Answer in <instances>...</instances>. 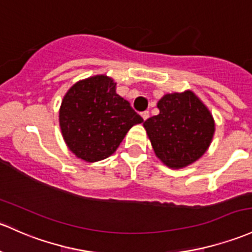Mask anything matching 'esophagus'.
<instances>
[{"label":"esophagus","instance_id":"esophagus-1","mask_svg":"<svg viewBox=\"0 0 252 252\" xmlns=\"http://www.w3.org/2000/svg\"><path fill=\"white\" fill-rule=\"evenodd\" d=\"M141 117L144 118V121H146V119L150 117V112H148V111H144V112H141Z\"/></svg>","mask_w":252,"mask_h":252}]
</instances>
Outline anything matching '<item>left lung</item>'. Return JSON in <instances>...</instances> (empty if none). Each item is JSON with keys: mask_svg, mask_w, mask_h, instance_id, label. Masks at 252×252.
<instances>
[{"mask_svg": "<svg viewBox=\"0 0 252 252\" xmlns=\"http://www.w3.org/2000/svg\"><path fill=\"white\" fill-rule=\"evenodd\" d=\"M157 106L159 113L144 122L156 156L174 169L199 159L215 131L206 106L189 91L164 95Z\"/></svg>", "mask_w": 252, "mask_h": 252, "instance_id": "obj_1", "label": "left lung"}]
</instances>
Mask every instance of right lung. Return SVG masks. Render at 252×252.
Returning a JSON list of instances; mask_svg holds the SVG:
<instances>
[{
    "label": "right lung",
    "mask_w": 252,
    "mask_h": 252,
    "mask_svg": "<svg viewBox=\"0 0 252 252\" xmlns=\"http://www.w3.org/2000/svg\"><path fill=\"white\" fill-rule=\"evenodd\" d=\"M59 121L68 148L81 159L97 161L112 155L129 129L144 119L116 93L112 79L94 76L66 93Z\"/></svg>",
    "instance_id": "obj_1"
}]
</instances>
